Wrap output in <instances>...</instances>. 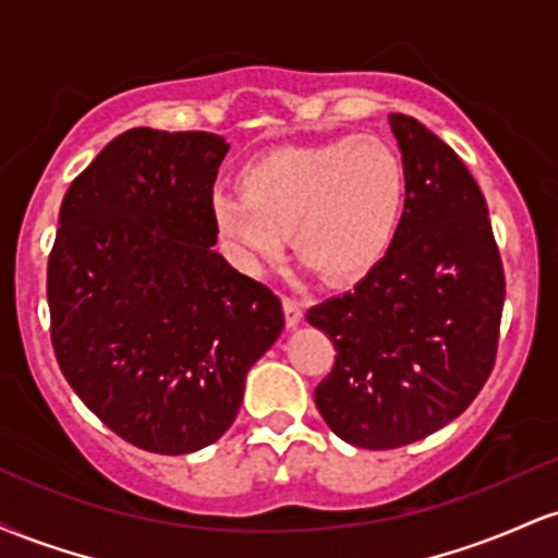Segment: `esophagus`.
I'll return each instance as SVG.
<instances>
[{"label":"esophagus","mask_w":558,"mask_h":558,"mask_svg":"<svg viewBox=\"0 0 558 558\" xmlns=\"http://www.w3.org/2000/svg\"><path fill=\"white\" fill-rule=\"evenodd\" d=\"M283 312H286V325L288 328H296V325L304 319V304L299 299L286 296L283 299Z\"/></svg>","instance_id":"esophagus-1"}]
</instances>
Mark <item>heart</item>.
<instances>
[{"label": "heart", "mask_w": 558, "mask_h": 558, "mask_svg": "<svg viewBox=\"0 0 558 558\" xmlns=\"http://www.w3.org/2000/svg\"><path fill=\"white\" fill-rule=\"evenodd\" d=\"M241 194H215V233L246 270L293 248L328 278L364 275L388 254L407 204V168L386 138L362 133L280 146L243 165Z\"/></svg>", "instance_id": "heart-1"}]
</instances>
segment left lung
Returning <instances> with one entry per match:
<instances>
[{"label":"left lung","instance_id":"8db88e82","mask_svg":"<svg viewBox=\"0 0 558 558\" xmlns=\"http://www.w3.org/2000/svg\"><path fill=\"white\" fill-rule=\"evenodd\" d=\"M407 168L393 246L354 291L306 312L336 345L315 401L338 438L386 451L440 430L488 380L504 312V267L488 204L451 146L388 114Z\"/></svg>","mask_w":558,"mask_h":558}]
</instances>
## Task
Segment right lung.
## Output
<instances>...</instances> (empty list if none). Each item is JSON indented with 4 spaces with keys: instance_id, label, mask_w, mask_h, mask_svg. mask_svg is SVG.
Returning <instances> with one entry per match:
<instances>
[{
    "instance_id": "1",
    "label": "right lung",
    "mask_w": 558,
    "mask_h": 558,
    "mask_svg": "<svg viewBox=\"0 0 558 558\" xmlns=\"http://www.w3.org/2000/svg\"><path fill=\"white\" fill-rule=\"evenodd\" d=\"M230 146L131 128L75 178L49 257L52 343L88 409L151 453H194L233 425L283 306L215 252L213 185Z\"/></svg>"
}]
</instances>
